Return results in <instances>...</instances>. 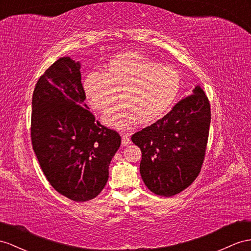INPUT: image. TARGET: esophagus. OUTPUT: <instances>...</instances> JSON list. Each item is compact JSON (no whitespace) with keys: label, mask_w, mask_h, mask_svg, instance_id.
Returning a JSON list of instances; mask_svg holds the SVG:
<instances>
[{"label":"esophagus","mask_w":251,"mask_h":251,"mask_svg":"<svg viewBox=\"0 0 251 251\" xmlns=\"http://www.w3.org/2000/svg\"><path fill=\"white\" fill-rule=\"evenodd\" d=\"M131 143V140L128 137V134H123L122 136V145L126 146V145H129Z\"/></svg>","instance_id":"1"}]
</instances>
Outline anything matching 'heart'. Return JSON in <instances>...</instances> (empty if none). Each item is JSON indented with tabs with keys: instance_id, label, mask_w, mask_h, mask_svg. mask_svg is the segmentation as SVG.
<instances>
[{
	"instance_id": "b5f03b06",
	"label": "heart",
	"mask_w": 251,
	"mask_h": 251,
	"mask_svg": "<svg viewBox=\"0 0 251 251\" xmlns=\"http://www.w3.org/2000/svg\"><path fill=\"white\" fill-rule=\"evenodd\" d=\"M180 89L181 76L175 68L132 53L112 59L104 73H89L83 81L90 104L101 112L110 109L120 93L121 104L104 118L108 126L117 129L161 119L174 105Z\"/></svg>"
}]
</instances>
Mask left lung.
<instances>
[{"label": "left lung", "instance_id": "left-lung-1", "mask_svg": "<svg viewBox=\"0 0 251 251\" xmlns=\"http://www.w3.org/2000/svg\"><path fill=\"white\" fill-rule=\"evenodd\" d=\"M211 122L210 102L196 86L156 123L132 134L142 160L145 185L160 196L171 197L187 189L201 172Z\"/></svg>", "mask_w": 251, "mask_h": 251}]
</instances>
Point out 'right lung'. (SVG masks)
Instances as JSON below:
<instances>
[{"mask_svg": "<svg viewBox=\"0 0 251 251\" xmlns=\"http://www.w3.org/2000/svg\"><path fill=\"white\" fill-rule=\"evenodd\" d=\"M80 63L61 57L37 81L30 136L43 174L61 195L77 202L105 188L120 134L95 121L85 104Z\"/></svg>", "mask_w": 251, "mask_h": 251, "instance_id": "add662e5", "label": "right lung"}]
</instances>
